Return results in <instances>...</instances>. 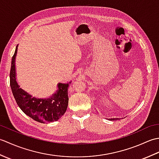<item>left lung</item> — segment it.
<instances>
[{
    "label": "left lung",
    "mask_w": 159,
    "mask_h": 159,
    "mask_svg": "<svg viewBox=\"0 0 159 159\" xmlns=\"http://www.w3.org/2000/svg\"><path fill=\"white\" fill-rule=\"evenodd\" d=\"M120 118H117V117H116V118H109V120H112V121H114V120H120Z\"/></svg>",
    "instance_id": "1"
}]
</instances>
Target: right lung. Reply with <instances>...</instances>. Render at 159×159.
<instances>
[{
    "label": "right lung",
    "instance_id": "1",
    "mask_svg": "<svg viewBox=\"0 0 159 159\" xmlns=\"http://www.w3.org/2000/svg\"><path fill=\"white\" fill-rule=\"evenodd\" d=\"M17 50L18 46L12 57L10 70V86L17 104L24 113L38 122L44 124L57 121L67 110L69 100L67 88L70 82L59 83L58 89L50 98H37L32 96L22 89L16 80L15 61Z\"/></svg>",
    "mask_w": 159,
    "mask_h": 159
}]
</instances>
